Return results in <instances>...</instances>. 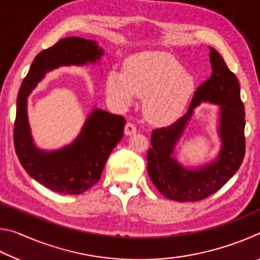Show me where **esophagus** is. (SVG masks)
<instances>
[{"mask_svg":"<svg viewBox=\"0 0 260 260\" xmlns=\"http://www.w3.org/2000/svg\"><path fill=\"white\" fill-rule=\"evenodd\" d=\"M136 132V127L134 124H132V122H127L125 125V135H132L134 134Z\"/></svg>","mask_w":260,"mask_h":260,"instance_id":"1","label":"esophagus"}]
</instances>
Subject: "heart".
Masks as SVG:
<instances>
[{"label": "heart", "mask_w": 260, "mask_h": 260, "mask_svg": "<svg viewBox=\"0 0 260 260\" xmlns=\"http://www.w3.org/2000/svg\"><path fill=\"white\" fill-rule=\"evenodd\" d=\"M195 88L190 73L173 57L159 51L141 52L125 61L124 74L111 71L105 80L108 98L128 107L133 98L144 99L143 113L157 126L172 124L181 116Z\"/></svg>", "instance_id": "b5f03b06"}]
</instances>
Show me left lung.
Returning <instances> with one entry per match:
<instances>
[{"label":"left lung","instance_id":"left-lung-1","mask_svg":"<svg viewBox=\"0 0 260 260\" xmlns=\"http://www.w3.org/2000/svg\"><path fill=\"white\" fill-rule=\"evenodd\" d=\"M212 73L197 88L187 113L171 126L152 131L148 150V173L152 183L166 199L196 202L218 191L240 169L245 152V113L239 80L227 68L221 55L210 47ZM201 103L219 105L218 135L222 146L209 165L186 168L174 156L176 144Z\"/></svg>","mask_w":260,"mask_h":260}]
</instances>
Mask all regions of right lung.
<instances>
[{"mask_svg": "<svg viewBox=\"0 0 260 260\" xmlns=\"http://www.w3.org/2000/svg\"><path fill=\"white\" fill-rule=\"evenodd\" d=\"M104 51L98 42L65 38L35 57L21 82L14 129L16 153L26 172L39 183L64 195H78L100 181L110 153L124 135L125 118L94 108L72 143L57 150L35 146L27 116V98L48 72L60 67L93 64Z\"/></svg>", "mask_w": 260, "mask_h": 260, "instance_id": "1", "label": "right lung"}]
</instances>
